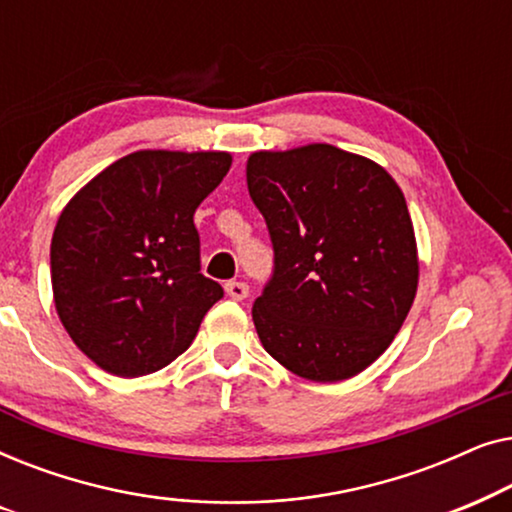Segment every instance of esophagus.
I'll return each mask as SVG.
<instances>
[{
  "label": "esophagus",
  "instance_id": "esophagus-1",
  "mask_svg": "<svg viewBox=\"0 0 512 512\" xmlns=\"http://www.w3.org/2000/svg\"><path fill=\"white\" fill-rule=\"evenodd\" d=\"M226 293L233 300H244L249 296V286L244 282H228L226 284Z\"/></svg>",
  "mask_w": 512,
  "mask_h": 512
}]
</instances>
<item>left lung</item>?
<instances>
[{"label": "left lung", "mask_w": 512, "mask_h": 512, "mask_svg": "<svg viewBox=\"0 0 512 512\" xmlns=\"http://www.w3.org/2000/svg\"><path fill=\"white\" fill-rule=\"evenodd\" d=\"M247 186L275 249L251 310L265 352L312 382L359 375L401 331L417 293L403 191L375 160L331 144L251 153Z\"/></svg>", "instance_id": "8db88e82"}]
</instances>
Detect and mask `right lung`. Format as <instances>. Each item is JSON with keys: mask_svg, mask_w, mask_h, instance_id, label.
<instances>
[{"mask_svg": "<svg viewBox=\"0 0 512 512\" xmlns=\"http://www.w3.org/2000/svg\"><path fill=\"white\" fill-rule=\"evenodd\" d=\"M230 163L226 151H135L62 209L51 242L55 310L95 366L139 377L191 347L223 298L200 272L193 214Z\"/></svg>", "mask_w": 512, "mask_h": 512, "instance_id": "obj_1", "label": "right lung"}]
</instances>
